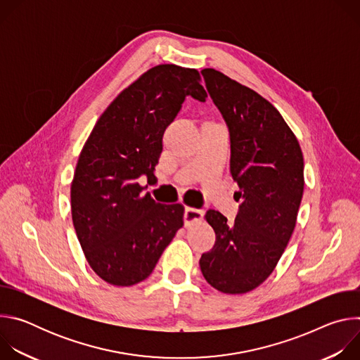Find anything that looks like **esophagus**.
Returning a JSON list of instances; mask_svg holds the SVG:
<instances>
[{"mask_svg": "<svg viewBox=\"0 0 360 360\" xmlns=\"http://www.w3.org/2000/svg\"><path fill=\"white\" fill-rule=\"evenodd\" d=\"M203 218V211L200 210H195V208H185V214H184V221L185 225H192L193 222L202 221Z\"/></svg>", "mask_w": 360, "mask_h": 360, "instance_id": "1", "label": "esophagus"}]
</instances>
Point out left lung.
I'll return each mask as SVG.
<instances>
[{"mask_svg":"<svg viewBox=\"0 0 360 360\" xmlns=\"http://www.w3.org/2000/svg\"><path fill=\"white\" fill-rule=\"evenodd\" d=\"M200 74L229 129L231 174L243 200L233 225L218 211L205 215L217 240L199 266L219 292L246 293L274 272L292 236L304 185L303 155L269 101L217 70Z\"/></svg>","mask_w":360,"mask_h":360,"instance_id":"obj_1","label":"left lung"}]
</instances>
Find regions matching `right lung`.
Returning a JSON list of instances; mask_svg holds the SVG:
<instances>
[{"label":"right lung","mask_w":360,"mask_h":360,"mask_svg":"<svg viewBox=\"0 0 360 360\" xmlns=\"http://www.w3.org/2000/svg\"><path fill=\"white\" fill-rule=\"evenodd\" d=\"M196 70L157 65L125 88L96 121L71 184L72 222L92 271L115 286L146 279L184 225L181 203H157L162 136L186 96L207 101Z\"/></svg>","instance_id":"obj_1"}]
</instances>
